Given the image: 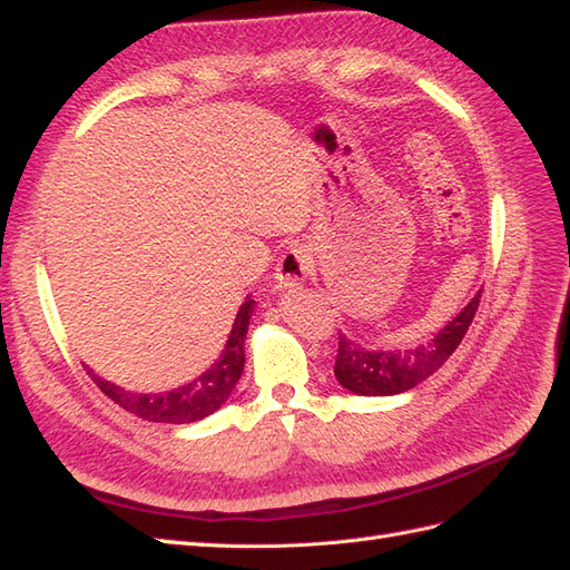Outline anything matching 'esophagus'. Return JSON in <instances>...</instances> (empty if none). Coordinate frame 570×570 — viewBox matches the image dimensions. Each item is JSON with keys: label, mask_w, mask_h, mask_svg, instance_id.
I'll return each instance as SVG.
<instances>
[{"label": "esophagus", "mask_w": 570, "mask_h": 570, "mask_svg": "<svg viewBox=\"0 0 570 570\" xmlns=\"http://www.w3.org/2000/svg\"><path fill=\"white\" fill-rule=\"evenodd\" d=\"M313 267H315L313 257L308 255L305 247H301V245L288 247V250L279 257L274 279L279 282V286H284V288H294L308 279V276L313 274Z\"/></svg>", "instance_id": "obj_1"}]
</instances>
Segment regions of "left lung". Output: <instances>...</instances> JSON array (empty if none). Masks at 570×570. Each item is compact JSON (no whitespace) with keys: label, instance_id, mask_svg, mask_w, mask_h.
Wrapping results in <instances>:
<instances>
[{"label":"left lung","instance_id":"8db88e82","mask_svg":"<svg viewBox=\"0 0 570 570\" xmlns=\"http://www.w3.org/2000/svg\"><path fill=\"white\" fill-rule=\"evenodd\" d=\"M479 298L481 291L443 330L414 346L371 348L340 334V352L334 361V375L340 385L363 397H390L424 383L460 346L476 315Z\"/></svg>","mask_w":570,"mask_h":570}]
</instances>
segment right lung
I'll use <instances>...</instances> for the list:
<instances>
[{
	"label": "right lung",
	"mask_w": 570,
	"mask_h": 570,
	"mask_svg": "<svg viewBox=\"0 0 570 570\" xmlns=\"http://www.w3.org/2000/svg\"><path fill=\"white\" fill-rule=\"evenodd\" d=\"M253 311L255 301L247 296L236 315V323H233L222 356L202 375H197L193 383H185L180 387L166 392H132L96 375L89 366L83 368L94 377L100 392L115 404H120L125 412L144 421H156V424H193V421H202L204 416L214 414L240 381L245 366V337Z\"/></svg>",
	"instance_id": "right-lung-1"
}]
</instances>
